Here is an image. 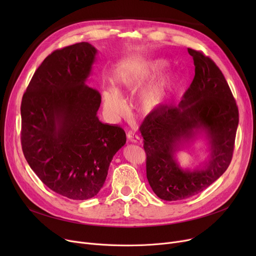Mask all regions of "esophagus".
I'll use <instances>...</instances> for the list:
<instances>
[{
	"mask_svg": "<svg viewBox=\"0 0 256 256\" xmlns=\"http://www.w3.org/2000/svg\"><path fill=\"white\" fill-rule=\"evenodd\" d=\"M126 136H128V139L130 142H134V143H137V142H139V140H140L139 136L137 135V134L134 132H128Z\"/></svg>",
	"mask_w": 256,
	"mask_h": 256,
	"instance_id": "1",
	"label": "esophagus"
}]
</instances>
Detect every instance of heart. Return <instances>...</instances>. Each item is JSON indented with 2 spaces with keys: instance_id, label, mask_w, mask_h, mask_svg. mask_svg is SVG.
<instances>
[{
  "instance_id": "heart-1",
  "label": "heart",
  "mask_w": 256,
  "mask_h": 256,
  "mask_svg": "<svg viewBox=\"0 0 256 256\" xmlns=\"http://www.w3.org/2000/svg\"><path fill=\"white\" fill-rule=\"evenodd\" d=\"M160 66V61L154 63H137L126 65L117 72L118 83L126 92L135 94L148 85ZM170 98L169 80L166 78L147 87L139 98L140 110L147 115L158 113ZM106 111L112 116H120L126 112V102L115 86H108L102 92Z\"/></svg>"
}]
</instances>
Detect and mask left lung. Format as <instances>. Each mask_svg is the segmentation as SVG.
<instances>
[{"instance_id": "obj_1", "label": "left lung", "mask_w": 256, "mask_h": 256, "mask_svg": "<svg viewBox=\"0 0 256 256\" xmlns=\"http://www.w3.org/2000/svg\"><path fill=\"white\" fill-rule=\"evenodd\" d=\"M195 76L178 106L144 120L140 132L146 152V176L154 194L174 201L194 196L216 182L230 166L238 124V110L226 80L214 62L188 48ZM204 136L210 154L193 170H182L176 152Z\"/></svg>"}]
</instances>
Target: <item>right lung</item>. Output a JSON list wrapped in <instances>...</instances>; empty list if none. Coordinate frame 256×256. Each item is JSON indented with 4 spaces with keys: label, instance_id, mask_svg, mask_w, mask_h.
<instances>
[{
    "label": "right lung",
    "instance_id": "1",
    "mask_svg": "<svg viewBox=\"0 0 256 256\" xmlns=\"http://www.w3.org/2000/svg\"><path fill=\"white\" fill-rule=\"evenodd\" d=\"M98 50L80 42L48 55L20 106L22 148L31 169L54 192L74 200L102 188L124 130L98 117L102 96L86 84Z\"/></svg>",
    "mask_w": 256,
    "mask_h": 256
}]
</instances>
